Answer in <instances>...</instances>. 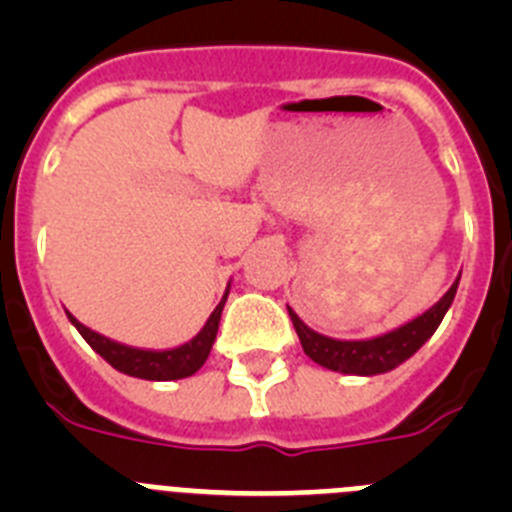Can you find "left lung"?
I'll return each instance as SVG.
<instances>
[{
    "label": "left lung",
    "instance_id": "1",
    "mask_svg": "<svg viewBox=\"0 0 512 512\" xmlns=\"http://www.w3.org/2000/svg\"><path fill=\"white\" fill-rule=\"evenodd\" d=\"M456 287H459V279L451 284L449 292L431 310H425L423 315H418L410 323L400 325V328L390 330V333H384V336L366 338V341H338V338H328L323 333H318V330H312L310 325L302 323L300 315L292 307H287V310L292 323H295V330L297 336H300L305 354L315 364L325 366L330 372L374 377V374L392 372L402 361H408L436 333L443 315L449 312L451 302H454Z\"/></svg>",
    "mask_w": 512,
    "mask_h": 512
}]
</instances>
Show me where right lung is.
<instances>
[{
	"instance_id": "1",
	"label": "right lung",
	"mask_w": 512,
	"mask_h": 512,
	"mask_svg": "<svg viewBox=\"0 0 512 512\" xmlns=\"http://www.w3.org/2000/svg\"><path fill=\"white\" fill-rule=\"evenodd\" d=\"M225 300H228V289H225V297L220 300V305H217L215 310H212L210 318H207L205 328H202L192 341L182 343V346L176 348H164V351L125 346V343H117L112 341V338L97 333V330L87 328V325L79 323L74 315H69V320L81 336H84V341H87L107 364L115 366L117 372L128 374V377L151 379V382H171V379L192 377V374L207 361L212 343H215L217 325H220Z\"/></svg>"
}]
</instances>
